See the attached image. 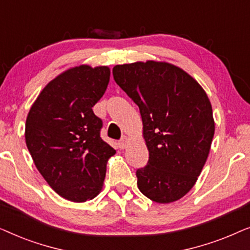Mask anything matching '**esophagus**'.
Returning a JSON list of instances; mask_svg holds the SVG:
<instances>
[{
    "label": "esophagus",
    "instance_id": "obj_1",
    "mask_svg": "<svg viewBox=\"0 0 250 250\" xmlns=\"http://www.w3.org/2000/svg\"><path fill=\"white\" fill-rule=\"evenodd\" d=\"M118 146H119V148H121V149H126V148H127V146H128V139L126 138V136H124V138H123L121 141L118 142Z\"/></svg>",
    "mask_w": 250,
    "mask_h": 250
}]
</instances>
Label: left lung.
Here are the masks:
<instances>
[{
  "label": "left lung",
  "mask_w": 250,
  "mask_h": 250,
  "mask_svg": "<svg viewBox=\"0 0 250 250\" xmlns=\"http://www.w3.org/2000/svg\"><path fill=\"white\" fill-rule=\"evenodd\" d=\"M115 82L139 105L149 162L136 170L150 200L169 204L192 189L210 151L213 109L201 85L166 61L116 64Z\"/></svg>",
  "instance_id": "left-lung-1"
}]
</instances>
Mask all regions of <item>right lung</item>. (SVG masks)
Here are the masks:
<instances>
[{
    "instance_id": "add662e5",
    "label": "right lung",
    "mask_w": 250,
    "mask_h": 250,
    "mask_svg": "<svg viewBox=\"0 0 250 250\" xmlns=\"http://www.w3.org/2000/svg\"><path fill=\"white\" fill-rule=\"evenodd\" d=\"M110 80L108 66L68 68L49 82L27 115L25 140L36 168L64 199L91 200L101 192L116 150L100 138L93 105Z\"/></svg>"
}]
</instances>
